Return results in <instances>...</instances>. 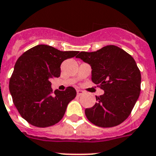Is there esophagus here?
I'll return each instance as SVG.
<instances>
[{
    "label": "esophagus",
    "mask_w": 156,
    "mask_h": 156,
    "mask_svg": "<svg viewBox=\"0 0 156 156\" xmlns=\"http://www.w3.org/2000/svg\"><path fill=\"white\" fill-rule=\"evenodd\" d=\"M83 91H82V90H77V95H78V96H81V95H82V94H83Z\"/></svg>",
    "instance_id": "esophagus-1"
}]
</instances>
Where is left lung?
Wrapping results in <instances>:
<instances>
[{"mask_svg": "<svg viewBox=\"0 0 156 156\" xmlns=\"http://www.w3.org/2000/svg\"><path fill=\"white\" fill-rule=\"evenodd\" d=\"M92 67V81L105 94L97 97L98 103L86 108L90 122L111 128L124 122L140 93V70L134 58L121 48L105 46L97 51H82L76 56Z\"/></svg>", "mask_w": 156, "mask_h": 156, "instance_id": "1", "label": "left lung"}]
</instances>
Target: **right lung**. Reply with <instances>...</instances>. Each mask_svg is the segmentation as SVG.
I'll use <instances>...</instances> for the list:
<instances>
[{"instance_id":"add662e5","label":"right lung","mask_w":156,"mask_h":156,"mask_svg":"<svg viewBox=\"0 0 156 156\" xmlns=\"http://www.w3.org/2000/svg\"><path fill=\"white\" fill-rule=\"evenodd\" d=\"M78 53L40 44L19 57L9 80V91L20 116L31 125L46 128L62 120L77 93L74 87L68 86L64 91L56 90L51 95L50 80L59 77L64 60Z\"/></svg>"}]
</instances>
